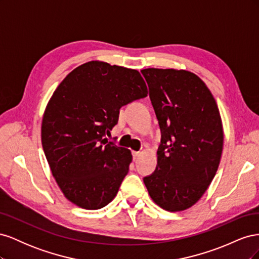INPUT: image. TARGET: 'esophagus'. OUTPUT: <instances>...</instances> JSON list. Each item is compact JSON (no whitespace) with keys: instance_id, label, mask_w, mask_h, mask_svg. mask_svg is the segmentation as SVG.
I'll list each match as a JSON object with an SVG mask.
<instances>
[{"instance_id":"1","label":"esophagus","mask_w":259,"mask_h":259,"mask_svg":"<svg viewBox=\"0 0 259 259\" xmlns=\"http://www.w3.org/2000/svg\"><path fill=\"white\" fill-rule=\"evenodd\" d=\"M132 153H133V158H134V160H136L138 156H139V154H140V152H138V151H133Z\"/></svg>"}]
</instances>
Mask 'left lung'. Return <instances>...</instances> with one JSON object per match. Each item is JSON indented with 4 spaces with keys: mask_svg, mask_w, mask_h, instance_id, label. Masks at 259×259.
I'll use <instances>...</instances> for the list:
<instances>
[{
    "mask_svg": "<svg viewBox=\"0 0 259 259\" xmlns=\"http://www.w3.org/2000/svg\"><path fill=\"white\" fill-rule=\"evenodd\" d=\"M161 130L158 164L144 183L168 211L197 203L215 177L224 132L216 101L205 83L186 70H142Z\"/></svg>",
    "mask_w": 259,
    "mask_h": 259,
    "instance_id": "left-lung-1",
    "label": "left lung"
}]
</instances>
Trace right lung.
Masks as SVG:
<instances>
[{
  "instance_id": "right-lung-1",
  "label": "right lung",
  "mask_w": 259,
  "mask_h": 259,
  "mask_svg": "<svg viewBox=\"0 0 259 259\" xmlns=\"http://www.w3.org/2000/svg\"><path fill=\"white\" fill-rule=\"evenodd\" d=\"M137 70L90 61L75 68L50 99L42 121V146L65 197L99 209L116 195L132 162L131 151L108 142L121 107L145 98Z\"/></svg>"
}]
</instances>
